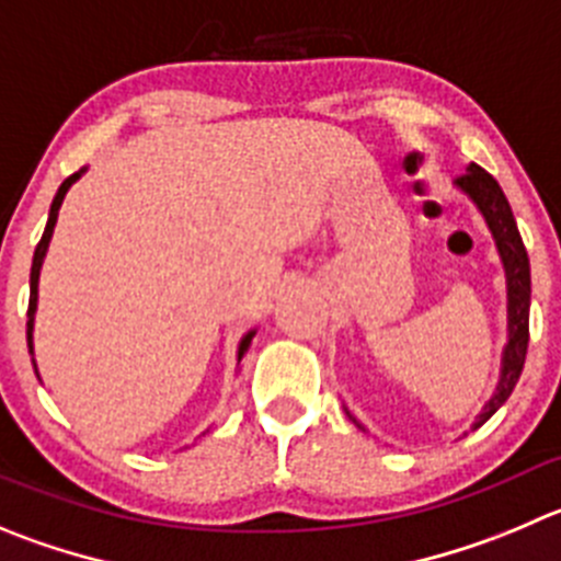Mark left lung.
Segmentation results:
<instances>
[{
    "label": "left lung",
    "instance_id": "obj_1",
    "mask_svg": "<svg viewBox=\"0 0 561 561\" xmlns=\"http://www.w3.org/2000/svg\"><path fill=\"white\" fill-rule=\"evenodd\" d=\"M457 187L473 198L476 207L481 209L486 227L493 232L499 254L504 260L506 271V312H510V343L504 348V359H501V379L495 387V396L484 404L481 415L476 417L473 428L486 423L495 412L504 407L515 390L517 379H520L523 363H526V348H528V307H531V268H528V254L523 245L520 232H517L515 216L506 202L504 191L499 182L486 174L481 165L470 162L468 171L457 176ZM352 417V415H348ZM354 421V417H352ZM357 423V421H354ZM359 426V423H357ZM363 428V426H359Z\"/></svg>",
    "mask_w": 561,
    "mask_h": 561
}]
</instances>
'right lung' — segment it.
<instances>
[{
    "mask_svg": "<svg viewBox=\"0 0 561 561\" xmlns=\"http://www.w3.org/2000/svg\"><path fill=\"white\" fill-rule=\"evenodd\" d=\"M82 176V171H77V174L68 176L66 182H62L60 187H57L55 193V202H51V209H49V221H46V229L44 234H41V243L35 245V256H33V271H30V321H27V345H30V354H33V321H35V307H38V276H41V265H44V256H46V249H49V240H51V232H55V224H57V209H60L62 198H66L68 187L75 185L77 180ZM251 337H254V332L245 334L243 340H240L238 345V363L243 359V354L249 352V345H251ZM35 365V359H33Z\"/></svg>",
    "mask_w": 561,
    "mask_h": 561,
    "instance_id": "add662e5",
    "label": "right lung"
}]
</instances>
